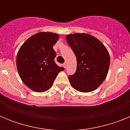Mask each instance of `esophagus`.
Masks as SVG:
<instances>
[{
  "label": "esophagus",
  "instance_id": "esophagus-1",
  "mask_svg": "<svg viewBox=\"0 0 130 130\" xmlns=\"http://www.w3.org/2000/svg\"><path fill=\"white\" fill-rule=\"evenodd\" d=\"M63 66L64 67V68H66V63H64V64H63Z\"/></svg>",
  "mask_w": 130,
  "mask_h": 130
}]
</instances>
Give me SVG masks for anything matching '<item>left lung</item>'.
I'll use <instances>...</instances> for the list:
<instances>
[{"label":"left lung","mask_w":130,"mask_h":130,"mask_svg":"<svg viewBox=\"0 0 130 130\" xmlns=\"http://www.w3.org/2000/svg\"><path fill=\"white\" fill-rule=\"evenodd\" d=\"M77 58L75 73L69 76L73 88L81 92L96 90L107 75L110 57L104 45L93 36L75 33L66 36Z\"/></svg>","instance_id":"8db88e82"}]
</instances>
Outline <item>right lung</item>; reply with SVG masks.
I'll return each mask as SVG.
<instances>
[{
    "label": "right lung",
    "instance_id": "add662e5",
    "mask_svg": "<svg viewBox=\"0 0 130 130\" xmlns=\"http://www.w3.org/2000/svg\"><path fill=\"white\" fill-rule=\"evenodd\" d=\"M58 38L55 33L41 32L30 36L19 49L16 60L18 73L31 90L47 91L58 73L64 70L54 60L56 52L53 46Z\"/></svg>",
    "mask_w": 130,
    "mask_h": 130
}]
</instances>
